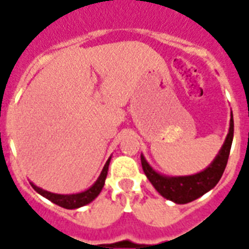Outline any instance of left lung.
<instances>
[{
	"instance_id": "obj_1",
	"label": "left lung",
	"mask_w": 249,
	"mask_h": 249,
	"mask_svg": "<svg viewBox=\"0 0 249 249\" xmlns=\"http://www.w3.org/2000/svg\"><path fill=\"white\" fill-rule=\"evenodd\" d=\"M234 133V121L233 113L231 118V127L224 141L220 151L213 159V163L207 166L206 169L194 176L184 177H166L158 173L150 166L146 159L141 155V164L142 169L146 174L147 179L151 182L155 190L159 192L166 200L173 201L176 203H188L196 200L216 186L223 176L225 166L228 163V158L231 153V142H233Z\"/></svg>"
}]
</instances>
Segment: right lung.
<instances>
[{
    "label": "right lung",
    "mask_w": 249,
    "mask_h": 249,
    "mask_svg": "<svg viewBox=\"0 0 249 249\" xmlns=\"http://www.w3.org/2000/svg\"><path fill=\"white\" fill-rule=\"evenodd\" d=\"M110 158L107 160L106 165L103 168L102 173H100L99 178L96 179V182L90 187L89 190L84 191V192H80V194H73V195H58V194H52V192H48V191H44L42 188L36 187V184H32V187L38 192L39 195H42L43 197L48 198L49 201H52L53 203L58 205V206L63 207V209H79L81 206H85L88 203L91 202L92 200H95L98 195L100 194V191L104 187V182H106L107 174H108V166H109Z\"/></svg>",
    "instance_id": "add662e5"
}]
</instances>
